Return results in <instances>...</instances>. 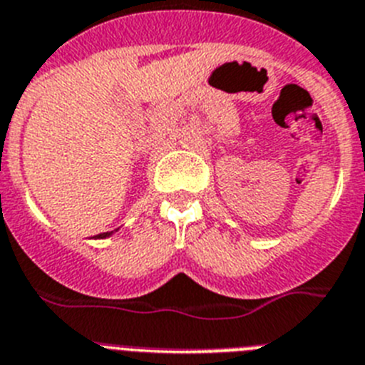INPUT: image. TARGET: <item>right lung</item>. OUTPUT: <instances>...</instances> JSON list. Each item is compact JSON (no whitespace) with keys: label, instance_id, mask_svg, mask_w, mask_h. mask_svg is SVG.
Returning <instances> with one entry per match:
<instances>
[{"label":"right lung","instance_id":"right-lung-1","mask_svg":"<svg viewBox=\"0 0 365 365\" xmlns=\"http://www.w3.org/2000/svg\"><path fill=\"white\" fill-rule=\"evenodd\" d=\"M115 232H106V234H98L96 240H106V237H109V235H113Z\"/></svg>","mask_w":365,"mask_h":365}]
</instances>
